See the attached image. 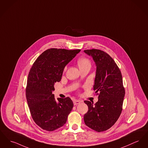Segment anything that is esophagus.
I'll return each mask as SVG.
<instances>
[{"instance_id":"obj_1","label":"esophagus","mask_w":148,"mask_h":148,"mask_svg":"<svg viewBox=\"0 0 148 148\" xmlns=\"http://www.w3.org/2000/svg\"><path fill=\"white\" fill-rule=\"evenodd\" d=\"M81 102H82V101H81L80 100H74L73 101L74 105H77V104H80Z\"/></svg>"}]
</instances>
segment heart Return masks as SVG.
Here are the masks:
<instances>
[{"instance_id": "obj_1", "label": "heart", "mask_w": 148, "mask_h": 148, "mask_svg": "<svg viewBox=\"0 0 148 148\" xmlns=\"http://www.w3.org/2000/svg\"><path fill=\"white\" fill-rule=\"evenodd\" d=\"M78 64L79 67L82 68L87 65H90V62L89 60L86 58H80L78 60Z\"/></svg>"}]
</instances>
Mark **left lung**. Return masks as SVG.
<instances>
[{"instance_id":"obj_1","label":"left lung","mask_w":148,"mask_h":148,"mask_svg":"<svg viewBox=\"0 0 148 148\" xmlns=\"http://www.w3.org/2000/svg\"><path fill=\"white\" fill-rule=\"evenodd\" d=\"M91 56L96 65L93 89L98 95L95 104L85 101L88 111L84 116L88 127L97 132L111 128L119 118L125 94L121 73L113 59L98 49L84 50Z\"/></svg>"}]
</instances>
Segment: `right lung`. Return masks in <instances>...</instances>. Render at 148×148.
<instances>
[{"instance_id": "right-lung-1", "label": "right lung", "mask_w": 148, "mask_h": 148, "mask_svg": "<svg viewBox=\"0 0 148 148\" xmlns=\"http://www.w3.org/2000/svg\"><path fill=\"white\" fill-rule=\"evenodd\" d=\"M80 50L50 49L34 62L28 74L26 96L31 116L41 129L48 131L62 126L73 107L69 97L58 98L52 91L54 84L61 80L65 66Z\"/></svg>"}]
</instances>
